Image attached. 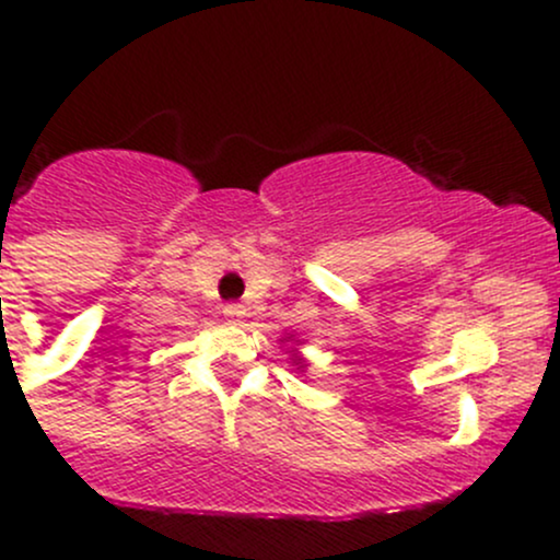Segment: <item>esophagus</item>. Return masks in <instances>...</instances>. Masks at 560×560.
<instances>
[{"label": "esophagus", "mask_w": 560, "mask_h": 560, "mask_svg": "<svg viewBox=\"0 0 560 560\" xmlns=\"http://www.w3.org/2000/svg\"><path fill=\"white\" fill-rule=\"evenodd\" d=\"M242 313H245V310H242V304H226V307H223V315L232 320H237Z\"/></svg>", "instance_id": "34e87169"}]
</instances>
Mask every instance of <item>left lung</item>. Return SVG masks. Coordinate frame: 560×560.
<instances>
[{
  "label": "left lung",
  "mask_w": 560,
  "mask_h": 560,
  "mask_svg": "<svg viewBox=\"0 0 560 560\" xmlns=\"http://www.w3.org/2000/svg\"><path fill=\"white\" fill-rule=\"evenodd\" d=\"M293 364H296L299 369H304V366H307V364H304V359H302V355H299V353H293Z\"/></svg>",
  "instance_id": "1"
}]
</instances>
